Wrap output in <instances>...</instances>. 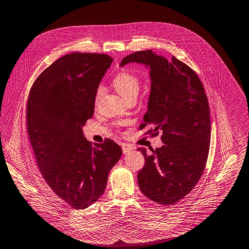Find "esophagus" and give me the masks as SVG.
<instances>
[{"instance_id":"34e87169","label":"esophagus","mask_w":249,"mask_h":249,"mask_svg":"<svg viewBox=\"0 0 249 249\" xmlns=\"http://www.w3.org/2000/svg\"><path fill=\"white\" fill-rule=\"evenodd\" d=\"M133 147H131V146H129V145H122V150H123V153L124 154H129V153H131L132 151H133Z\"/></svg>"}]
</instances>
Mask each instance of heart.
Listing matches in <instances>:
<instances>
[{"label": "heart", "mask_w": 249, "mask_h": 249, "mask_svg": "<svg viewBox=\"0 0 249 249\" xmlns=\"http://www.w3.org/2000/svg\"><path fill=\"white\" fill-rule=\"evenodd\" d=\"M112 85L114 89L127 101L136 99L141 90L142 82L138 75L130 71H120L112 79ZM105 89L102 85L98 86L95 92L94 102L97 105L104 95Z\"/></svg>", "instance_id": "1"}]
</instances>
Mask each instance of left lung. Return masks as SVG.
<instances>
[{"instance_id":"obj_1","label":"left lung","mask_w":249,"mask_h":249,"mask_svg":"<svg viewBox=\"0 0 249 249\" xmlns=\"http://www.w3.org/2000/svg\"><path fill=\"white\" fill-rule=\"evenodd\" d=\"M133 62L150 67V96L140 129L153 127L145 134L161 133L165 143L151 154L139 148L145 158L139 187L151 201L171 206L191 192L205 171L212 130L208 97L197 73L175 56L169 62L152 50L137 51L120 66Z\"/></svg>"}]
</instances>
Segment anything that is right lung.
Wrapping results in <instances>:
<instances>
[{"mask_svg": "<svg viewBox=\"0 0 249 249\" xmlns=\"http://www.w3.org/2000/svg\"><path fill=\"white\" fill-rule=\"evenodd\" d=\"M112 61L107 54H67L36 78L29 93L27 132L37 167L51 190L72 209H85L104 194L122 154L112 140L92 147L82 133Z\"/></svg>", "mask_w": 249, "mask_h": 249, "instance_id": "1", "label": "right lung"}]
</instances>
